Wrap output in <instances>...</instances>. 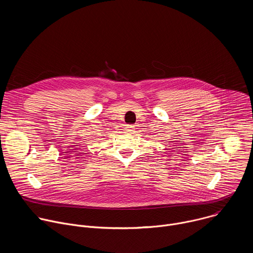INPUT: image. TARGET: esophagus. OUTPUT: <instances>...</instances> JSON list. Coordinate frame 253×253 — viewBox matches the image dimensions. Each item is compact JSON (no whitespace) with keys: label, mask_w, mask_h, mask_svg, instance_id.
<instances>
[{"label":"esophagus","mask_w":253,"mask_h":253,"mask_svg":"<svg viewBox=\"0 0 253 253\" xmlns=\"http://www.w3.org/2000/svg\"><path fill=\"white\" fill-rule=\"evenodd\" d=\"M126 133H131L134 130V125H126V127L124 128Z\"/></svg>","instance_id":"esophagus-1"}]
</instances>
